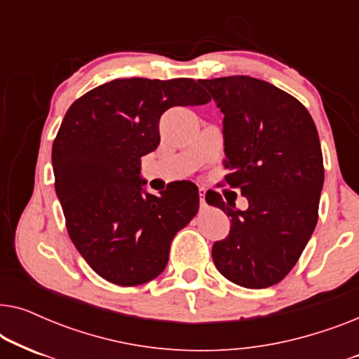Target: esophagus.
Instances as JSON below:
<instances>
[{
  "label": "esophagus",
  "instance_id": "obj_1",
  "mask_svg": "<svg viewBox=\"0 0 359 359\" xmlns=\"http://www.w3.org/2000/svg\"><path fill=\"white\" fill-rule=\"evenodd\" d=\"M199 204H201V208H205V189L204 188H201L199 189Z\"/></svg>",
  "mask_w": 359,
  "mask_h": 359
}]
</instances>
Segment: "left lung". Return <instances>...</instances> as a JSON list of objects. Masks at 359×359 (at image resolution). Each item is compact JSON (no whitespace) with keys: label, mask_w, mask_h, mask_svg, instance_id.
I'll return each mask as SVG.
<instances>
[{"label":"left lung","mask_w":359,"mask_h":359,"mask_svg":"<svg viewBox=\"0 0 359 359\" xmlns=\"http://www.w3.org/2000/svg\"><path fill=\"white\" fill-rule=\"evenodd\" d=\"M199 81L224 114V184L248 199V209L240 210L215 191L205 193L208 204L232 219L212 259L238 286H274L317 225L323 186L317 127L302 102L268 81L245 75Z\"/></svg>","instance_id":"left-lung-1"}]
</instances>
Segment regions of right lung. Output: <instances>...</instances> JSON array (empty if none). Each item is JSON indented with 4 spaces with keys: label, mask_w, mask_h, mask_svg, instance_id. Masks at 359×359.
I'll list each match as a JSON object with an SVG mask.
<instances>
[{
    "label": "right lung",
    "mask_w": 359,
    "mask_h": 359,
    "mask_svg": "<svg viewBox=\"0 0 359 359\" xmlns=\"http://www.w3.org/2000/svg\"><path fill=\"white\" fill-rule=\"evenodd\" d=\"M209 101L193 78H124L68 107L52 147L55 191L73 245L106 281L139 286L158 276L171 240L198 214L189 181L144 193L140 158L158 147L166 109Z\"/></svg>",
    "instance_id": "1"
}]
</instances>
